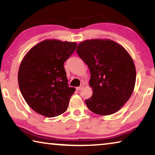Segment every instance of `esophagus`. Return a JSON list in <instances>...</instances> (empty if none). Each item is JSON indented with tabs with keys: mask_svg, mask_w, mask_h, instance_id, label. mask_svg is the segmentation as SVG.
Wrapping results in <instances>:
<instances>
[{
	"mask_svg": "<svg viewBox=\"0 0 155 155\" xmlns=\"http://www.w3.org/2000/svg\"><path fill=\"white\" fill-rule=\"evenodd\" d=\"M83 86H82V85H81L80 87H77L76 89H77V90H78V91H79V90H82L83 89Z\"/></svg>",
	"mask_w": 155,
	"mask_h": 155,
	"instance_id": "34e87169",
	"label": "esophagus"
}]
</instances>
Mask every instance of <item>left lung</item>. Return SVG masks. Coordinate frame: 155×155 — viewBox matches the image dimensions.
Segmentation results:
<instances>
[{
  "instance_id": "1",
  "label": "left lung",
  "mask_w": 155,
  "mask_h": 155,
  "mask_svg": "<svg viewBox=\"0 0 155 155\" xmlns=\"http://www.w3.org/2000/svg\"><path fill=\"white\" fill-rule=\"evenodd\" d=\"M77 52L91 73L93 94L85 101L88 109L101 115L117 112L135 87L136 70L129 54L115 41L100 39L82 41Z\"/></svg>"
}]
</instances>
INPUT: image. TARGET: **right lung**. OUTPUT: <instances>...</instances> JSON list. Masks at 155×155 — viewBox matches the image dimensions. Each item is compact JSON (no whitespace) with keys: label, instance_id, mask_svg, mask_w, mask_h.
Listing matches in <instances>:
<instances>
[{"label":"right lung","instance_id":"obj_1","mask_svg":"<svg viewBox=\"0 0 155 155\" xmlns=\"http://www.w3.org/2000/svg\"><path fill=\"white\" fill-rule=\"evenodd\" d=\"M77 43L44 40L33 46L21 62L18 85L28 105L48 117L67 110L75 91L68 86L64 62L74 52Z\"/></svg>","mask_w":155,"mask_h":155}]
</instances>
